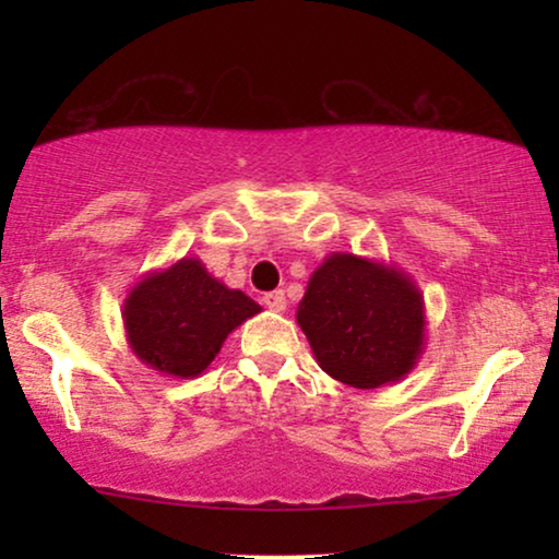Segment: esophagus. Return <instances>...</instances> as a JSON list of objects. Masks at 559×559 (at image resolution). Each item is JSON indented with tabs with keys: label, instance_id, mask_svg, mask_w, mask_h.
Instances as JSON below:
<instances>
[{
	"label": "esophagus",
	"instance_id": "34e87169",
	"mask_svg": "<svg viewBox=\"0 0 559 559\" xmlns=\"http://www.w3.org/2000/svg\"><path fill=\"white\" fill-rule=\"evenodd\" d=\"M264 305H266V308H270L272 312H285V308H287V297H285V293H282V289H274V293H266V295H264Z\"/></svg>",
	"mask_w": 559,
	"mask_h": 559
}]
</instances>
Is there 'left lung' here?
<instances>
[{
  "label": "left lung",
  "instance_id": "obj_1",
  "mask_svg": "<svg viewBox=\"0 0 559 559\" xmlns=\"http://www.w3.org/2000/svg\"><path fill=\"white\" fill-rule=\"evenodd\" d=\"M297 325L320 369L354 389L402 381L425 354V297L415 280L346 251L310 274Z\"/></svg>",
  "mask_w": 559,
  "mask_h": 559
}]
</instances>
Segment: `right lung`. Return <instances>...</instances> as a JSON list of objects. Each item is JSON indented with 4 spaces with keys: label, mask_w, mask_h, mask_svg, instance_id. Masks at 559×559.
I'll return each instance as SVG.
<instances>
[{
    "label": "right lung",
    "mask_w": 559,
    "mask_h": 559,
    "mask_svg": "<svg viewBox=\"0 0 559 559\" xmlns=\"http://www.w3.org/2000/svg\"><path fill=\"white\" fill-rule=\"evenodd\" d=\"M262 308L213 277L198 257H182L129 289L121 318L127 343L144 366L195 379L218 356L228 333Z\"/></svg>",
    "instance_id": "right-lung-1"
}]
</instances>
